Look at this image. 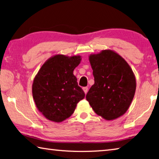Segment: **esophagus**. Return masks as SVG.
Masks as SVG:
<instances>
[{
    "instance_id": "esophagus-1",
    "label": "esophagus",
    "mask_w": 159,
    "mask_h": 159,
    "mask_svg": "<svg viewBox=\"0 0 159 159\" xmlns=\"http://www.w3.org/2000/svg\"><path fill=\"white\" fill-rule=\"evenodd\" d=\"M82 89H83V90H84V93H87L88 92V87H83Z\"/></svg>"
}]
</instances>
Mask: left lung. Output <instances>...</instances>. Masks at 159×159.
Returning a JSON list of instances; mask_svg holds the SVG:
<instances>
[{"mask_svg":"<svg viewBox=\"0 0 159 159\" xmlns=\"http://www.w3.org/2000/svg\"><path fill=\"white\" fill-rule=\"evenodd\" d=\"M94 84L86 96L97 115L113 120L129 109L135 95L136 81L129 64L112 50L91 54Z\"/></svg>","mask_w":159,"mask_h":159,"instance_id":"left-lung-1","label":"left lung"}]
</instances>
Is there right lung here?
I'll use <instances>...</instances> for the list:
<instances>
[{
	"instance_id": "1",
	"label": "right lung",
	"mask_w": 159,
	"mask_h": 159,
	"mask_svg": "<svg viewBox=\"0 0 159 159\" xmlns=\"http://www.w3.org/2000/svg\"><path fill=\"white\" fill-rule=\"evenodd\" d=\"M81 57L62 54L49 58L33 80L32 93L38 110L50 121L61 122L73 114L85 93L79 87L73 70Z\"/></svg>"
}]
</instances>
